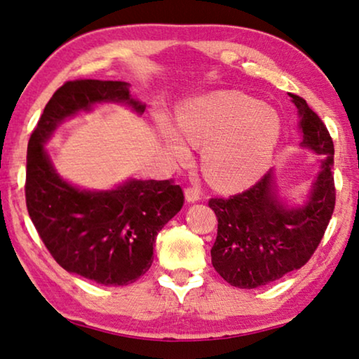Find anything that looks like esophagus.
Wrapping results in <instances>:
<instances>
[{
	"mask_svg": "<svg viewBox=\"0 0 359 359\" xmlns=\"http://www.w3.org/2000/svg\"><path fill=\"white\" fill-rule=\"evenodd\" d=\"M201 198V193L198 189H193V187H189V189H185V200L187 203H196L200 201Z\"/></svg>",
	"mask_w": 359,
	"mask_h": 359,
	"instance_id": "1",
	"label": "esophagus"
}]
</instances>
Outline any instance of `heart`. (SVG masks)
<instances>
[{"instance_id": "heart-1", "label": "heart", "mask_w": 359, "mask_h": 359, "mask_svg": "<svg viewBox=\"0 0 359 359\" xmlns=\"http://www.w3.org/2000/svg\"><path fill=\"white\" fill-rule=\"evenodd\" d=\"M177 124L191 145L204 147V174L224 190L252 185L269 166L281 133L275 110L236 90L193 100L179 111ZM159 129L170 156L189 161L191 153L182 135L166 121Z\"/></svg>"}]
</instances>
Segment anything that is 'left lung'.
<instances>
[{"label": "left lung", "instance_id": "8db88e82", "mask_svg": "<svg viewBox=\"0 0 359 359\" xmlns=\"http://www.w3.org/2000/svg\"><path fill=\"white\" fill-rule=\"evenodd\" d=\"M291 97L300 118V145L324 158L302 206L287 208L280 200L273 169L246 191L209 200L219 222L212 265L235 287L265 286L304 266L332 217L334 142L306 102L295 94Z\"/></svg>", "mask_w": 359, "mask_h": 359}]
</instances>
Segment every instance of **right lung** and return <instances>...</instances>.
Listing matches in <instances>:
<instances>
[{
    "label": "right lung",
    "mask_w": 359,
    "mask_h": 359,
    "mask_svg": "<svg viewBox=\"0 0 359 359\" xmlns=\"http://www.w3.org/2000/svg\"><path fill=\"white\" fill-rule=\"evenodd\" d=\"M107 102L145 111L124 81L75 79L55 90L28 140L25 198L39 238L62 269L104 286H126L151 266L158 231L184 206V191L172 180L137 179L90 191L57 174L44 144L67 118Z\"/></svg>",
    "instance_id": "right-lung-1"
}]
</instances>
